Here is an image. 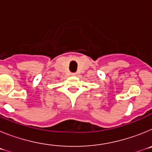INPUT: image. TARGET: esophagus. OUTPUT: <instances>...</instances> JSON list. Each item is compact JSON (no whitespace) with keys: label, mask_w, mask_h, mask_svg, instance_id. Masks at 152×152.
I'll return each mask as SVG.
<instances>
[{"label":"esophagus","mask_w":152,"mask_h":152,"mask_svg":"<svg viewBox=\"0 0 152 152\" xmlns=\"http://www.w3.org/2000/svg\"><path fill=\"white\" fill-rule=\"evenodd\" d=\"M72 76H75V75H76V73H72Z\"/></svg>","instance_id":"1"}]
</instances>
